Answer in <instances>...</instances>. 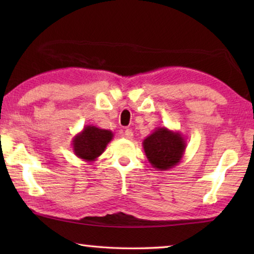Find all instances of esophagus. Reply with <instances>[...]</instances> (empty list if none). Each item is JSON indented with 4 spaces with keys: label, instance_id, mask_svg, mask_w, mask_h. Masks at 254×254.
I'll return each instance as SVG.
<instances>
[{
    "label": "esophagus",
    "instance_id": "esophagus-1",
    "mask_svg": "<svg viewBox=\"0 0 254 254\" xmlns=\"http://www.w3.org/2000/svg\"><path fill=\"white\" fill-rule=\"evenodd\" d=\"M123 136L126 137V139H127V140H131L132 137H133V132H132L131 130H128V128H127V130L124 131Z\"/></svg>",
    "mask_w": 254,
    "mask_h": 254
}]
</instances>
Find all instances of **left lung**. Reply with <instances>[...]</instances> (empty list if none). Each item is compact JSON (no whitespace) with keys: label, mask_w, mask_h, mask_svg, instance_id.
<instances>
[{"label":"left lung","mask_w":254,"mask_h":254,"mask_svg":"<svg viewBox=\"0 0 254 254\" xmlns=\"http://www.w3.org/2000/svg\"><path fill=\"white\" fill-rule=\"evenodd\" d=\"M145 156L153 168L168 170L177 166L186 149V140L178 131L159 127L142 142Z\"/></svg>","instance_id":"8db88e82"}]
</instances>
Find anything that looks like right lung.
Instances as JSON below:
<instances>
[{"mask_svg": "<svg viewBox=\"0 0 254 254\" xmlns=\"http://www.w3.org/2000/svg\"><path fill=\"white\" fill-rule=\"evenodd\" d=\"M113 132L95 126H86L72 137V150L84 161L93 162L104 152L106 145L113 139Z\"/></svg>", "mask_w": 254, "mask_h": 254, "instance_id": "add662e5", "label": "right lung"}]
</instances>
